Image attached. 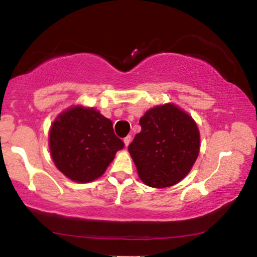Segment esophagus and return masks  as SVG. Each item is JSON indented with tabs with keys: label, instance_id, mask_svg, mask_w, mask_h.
I'll return each instance as SVG.
<instances>
[{
	"label": "esophagus",
	"instance_id": "obj_1",
	"mask_svg": "<svg viewBox=\"0 0 257 257\" xmlns=\"http://www.w3.org/2000/svg\"><path fill=\"white\" fill-rule=\"evenodd\" d=\"M123 142H124V146H125V147H128V146H129V143L132 142V136H131V135L125 136V138L123 139Z\"/></svg>",
	"mask_w": 257,
	"mask_h": 257
}]
</instances>
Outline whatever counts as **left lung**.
I'll return each mask as SVG.
<instances>
[{
    "label": "left lung",
    "mask_w": 257,
    "mask_h": 257,
    "mask_svg": "<svg viewBox=\"0 0 257 257\" xmlns=\"http://www.w3.org/2000/svg\"><path fill=\"white\" fill-rule=\"evenodd\" d=\"M141 132L128 147L142 182L166 188L190 172L200 152V132L187 112L168 103L140 118Z\"/></svg>",
    "instance_id": "1"
}]
</instances>
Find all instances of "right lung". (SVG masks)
Here are the masks:
<instances>
[{
	"label": "right lung",
	"instance_id": "obj_1",
	"mask_svg": "<svg viewBox=\"0 0 257 257\" xmlns=\"http://www.w3.org/2000/svg\"><path fill=\"white\" fill-rule=\"evenodd\" d=\"M123 147L112 122L94 108L68 109L50 128L49 148L55 166L75 182L98 179Z\"/></svg>",
	"mask_w": 257,
	"mask_h": 257
}]
</instances>
